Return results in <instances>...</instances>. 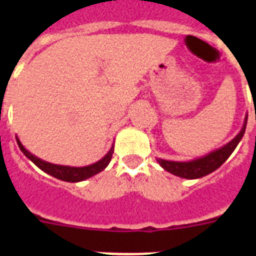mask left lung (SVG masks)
<instances>
[{"instance_id": "8db88e82", "label": "left lung", "mask_w": 256, "mask_h": 256, "mask_svg": "<svg viewBox=\"0 0 256 256\" xmlns=\"http://www.w3.org/2000/svg\"><path fill=\"white\" fill-rule=\"evenodd\" d=\"M246 124H248V115L245 116V122L238 132V134L234 140H230L228 144L224 146L206 154V155L198 158V159L190 160V162H173V160H165L158 158V162L160 164L162 168L169 173L178 176L180 178H186V180H198V178L205 177L212 172L216 170L226 160L230 158V155L237 148V144L242 140L244 134L246 130Z\"/></svg>"}]
</instances>
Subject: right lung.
<instances>
[{
  "label": "right lung",
  "mask_w": 256,
  "mask_h": 256,
  "mask_svg": "<svg viewBox=\"0 0 256 256\" xmlns=\"http://www.w3.org/2000/svg\"><path fill=\"white\" fill-rule=\"evenodd\" d=\"M16 142L19 144L20 150L22 151V154L28 158L30 162H34L40 170H44V173L50 174L52 177L58 178V180H65V182H80V180H88V178L94 177V174L100 173L104 169L106 168L110 162L112 158V152H114V144H112L110 150L108 151L102 159H100L98 162H94L91 165H87V166H68V165H58L52 164V162H44V160L40 159L36 155H33L32 152H29L22 144L20 142V140L16 137Z\"/></svg>",
  "instance_id": "add662e5"
}]
</instances>
